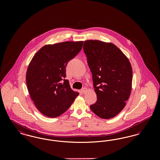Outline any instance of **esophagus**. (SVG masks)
<instances>
[{
  "instance_id": "34e87169",
  "label": "esophagus",
  "mask_w": 160,
  "mask_h": 160,
  "mask_svg": "<svg viewBox=\"0 0 160 160\" xmlns=\"http://www.w3.org/2000/svg\"><path fill=\"white\" fill-rule=\"evenodd\" d=\"M81 91L82 93H85L86 91H87V89L86 88H82V90H81Z\"/></svg>"
}]
</instances>
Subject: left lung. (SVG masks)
Returning <instances> with one entry per match:
<instances>
[{
  "label": "left lung",
  "mask_w": 160,
  "mask_h": 160,
  "mask_svg": "<svg viewBox=\"0 0 160 160\" xmlns=\"http://www.w3.org/2000/svg\"><path fill=\"white\" fill-rule=\"evenodd\" d=\"M83 51L97 97L91 109L101 118H112L121 112L129 98L132 78L130 62L112 43L88 40L84 42Z\"/></svg>",
  "instance_id": "1"
}]
</instances>
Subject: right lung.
<instances>
[{
  "label": "right lung",
  "instance_id": "1",
  "mask_svg": "<svg viewBox=\"0 0 160 160\" xmlns=\"http://www.w3.org/2000/svg\"><path fill=\"white\" fill-rule=\"evenodd\" d=\"M83 41H67L42 47L31 61L26 83L38 110L49 118L63 113L79 95L65 79L66 67L82 48Z\"/></svg>",
  "mask_w": 160,
  "mask_h": 160
}]
</instances>
